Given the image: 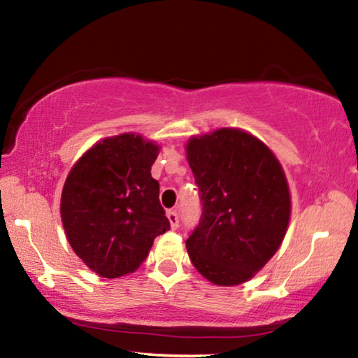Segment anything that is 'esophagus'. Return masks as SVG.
Listing matches in <instances>:
<instances>
[{
	"label": "esophagus",
	"mask_w": 358,
	"mask_h": 358,
	"mask_svg": "<svg viewBox=\"0 0 358 358\" xmlns=\"http://www.w3.org/2000/svg\"><path fill=\"white\" fill-rule=\"evenodd\" d=\"M166 217H169L171 229H173V231H176V229H178V222H180L178 221V213L173 211V209H170V211H166Z\"/></svg>",
	"instance_id": "obj_1"
}]
</instances>
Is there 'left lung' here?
<instances>
[{
  "mask_svg": "<svg viewBox=\"0 0 358 358\" xmlns=\"http://www.w3.org/2000/svg\"><path fill=\"white\" fill-rule=\"evenodd\" d=\"M187 155L203 206L187 239L189 260L214 285L244 283L287 232L292 198L282 165L264 142L231 127L192 137Z\"/></svg>",
  "mask_w": 358,
  "mask_h": 358,
  "instance_id": "left-lung-1",
  "label": "left lung"
}]
</instances>
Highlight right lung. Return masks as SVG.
I'll use <instances>...</instances> for the list:
<instances>
[{
  "label": "right lung",
  "instance_id": "obj_1",
  "mask_svg": "<svg viewBox=\"0 0 358 358\" xmlns=\"http://www.w3.org/2000/svg\"><path fill=\"white\" fill-rule=\"evenodd\" d=\"M159 145L136 134L108 137L73 165L60 214L71 249L104 278L132 273L170 229L150 169Z\"/></svg>",
  "mask_w": 358,
  "mask_h": 358
}]
</instances>
